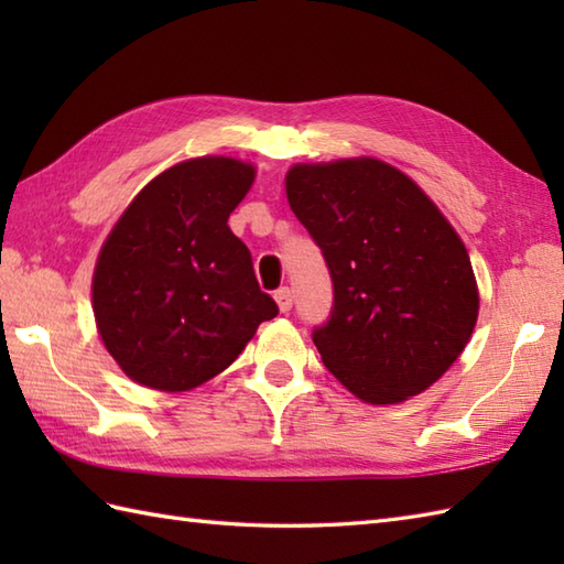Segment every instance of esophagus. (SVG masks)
I'll use <instances>...</instances> for the list:
<instances>
[{"label": "esophagus", "instance_id": "1", "mask_svg": "<svg viewBox=\"0 0 564 564\" xmlns=\"http://www.w3.org/2000/svg\"><path fill=\"white\" fill-rule=\"evenodd\" d=\"M275 303H279V310L281 313H289V310L293 307V291L289 289V285H283V289L275 291Z\"/></svg>", "mask_w": 564, "mask_h": 564}]
</instances>
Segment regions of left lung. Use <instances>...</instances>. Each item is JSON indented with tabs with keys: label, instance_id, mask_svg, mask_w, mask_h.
Masks as SVG:
<instances>
[{
	"label": "left lung",
	"instance_id": "obj_1",
	"mask_svg": "<svg viewBox=\"0 0 564 564\" xmlns=\"http://www.w3.org/2000/svg\"><path fill=\"white\" fill-rule=\"evenodd\" d=\"M285 194L334 289L329 319L313 329L322 364L370 404L426 390L465 349L480 307L460 237L378 160L295 164Z\"/></svg>",
	"mask_w": 564,
	"mask_h": 564
}]
</instances>
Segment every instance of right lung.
<instances>
[{
	"instance_id": "obj_1",
	"label": "right lung",
	"mask_w": 564,
	"mask_h": 564,
	"mask_svg": "<svg viewBox=\"0 0 564 564\" xmlns=\"http://www.w3.org/2000/svg\"><path fill=\"white\" fill-rule=\"evenodd\" d=\"M254 166L188 160L140 191L101 247L94 317L106 349L142 386L182 392L218 376L279 315L227 218Z\"/></svg>"
}]
</instances>
